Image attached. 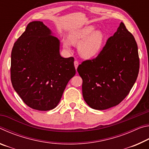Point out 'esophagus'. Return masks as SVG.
<instances>
[{
	"instance_id": "obj_1",
	"label": "esophagus",
	"mask_w": 149,
	"mask_h": 149,
	"mask_svg": "<svg viewBox=\"0 0 149 149\" xmlns=\"http://www.w3.org/2000/svg\"><path fill=\"white\" fill-rule=\"evenodd\" d=\"M78 65H79V62H78L77 60H75V61H74V65H75V69H77V68Z\"/></svg>"
}]
</instances>
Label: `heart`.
<instances>
[{"mask_svg": "<svg viewBox=\"0 0 149 149\" xmlns=\"http://www.w3.org/2000/svg\"><path fill=\"white\" fill-rule=\"evenodd\" d=\"M68 39L72 44H79L78 52L81 56L91 58L95 56L102 49L105 37L101 31H95V27L90 26L72 31ZM70 42L68 40L63 42L65 49H70Z\"/></svg>", "mask_w": 149, "mask_h": 149, "instance_id": "b5f03b06", "label": "heart"}]
</instances>
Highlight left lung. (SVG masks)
Returning a JSON list of instances; mask_svg holds the SVG:
<instances>
[{"label": "left lung", "instance_id": "left-lung-1", "mask_svg": "<svg viewBox=\"0 0 149 149\" xmlns=\"http://www.w3.org/2000/svg\"><path fill=\"white\" fill-rule=\"evenodd\" d=\"M139 70L134 37L121 22L98 56L83 62L77 72L83 79L85 101L95 110L115 107L127 97Z\"/></svg>", "mask_w": 149, "mask_h": 149}]
</instances>
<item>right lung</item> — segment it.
<instances>
[{
	"label": "right lung",
	"mask_w": 149,
	"mask_h": 149,
	"mask_svg": "<svg viewBox=\"0 0 149 149\" xmlns=\"http://www.w3.org/2000/svg\"><path fill=\"white\" fill-rule=\"evenodd\" d=\"M74 62L60 56V41L42 22H30L12 50V86L30 108L52 110L75 74Z\"/></svg>",
	"instance_id": "1"
}]
</instances>
